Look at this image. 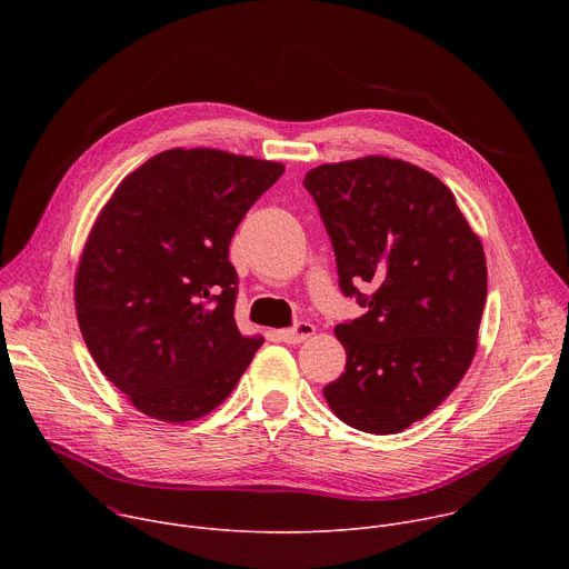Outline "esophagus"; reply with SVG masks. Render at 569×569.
I'll return each mask as SVG.
<instances>
[{
  "label": "esophagus",
  "instance_id": "esophagus-1",
  "mask_svg": "<svg viewBox=\"0 0 569 569\" xmlns=\"http://www.w3.org/2000/svg\"><path fill=\"white\" fill-rule=\"evenodd\" d=\"M310 336H315V327L310 321H297L292 329H283L279 331V340L286 345H301L306 342Z\"/></svg>",
  "mask_w": 569,
  "mask_h": 569
}]
</instances>
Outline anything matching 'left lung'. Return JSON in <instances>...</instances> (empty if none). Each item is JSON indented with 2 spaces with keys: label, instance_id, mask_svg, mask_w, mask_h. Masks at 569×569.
Wrapping results in <instances>:
<instances>
[{
  "label": "left lung",
  "instance_id": "1",
  "mask_svg": "<svg viewBox=\"0 0 569 569\" xmlns=\"http://www.w3.org/2000/svg\"><path fill=\"white\" fill-rule=\"evenodd\" d=\"M303 187L327 227L340 288L367 312L338 323L345 373L323 387L340 421L393 435L426 419L468 371L486 259L450 189L402 159L321 164ZM375 292L362 296L359 286Z\"/></svg>",
  "mask_w": 569,
  "mask_h": 569
}]
</instances>
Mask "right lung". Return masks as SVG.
Returning a JSON list of instances; mask_svg holds the SVG:
<instances>
[{
  "instance_id": "add662e5",
  "label": "right lung",
  "mask_w": 569,
  "mask_h": 569,
  "mask_svg": "<svg viewBox=\"0 0 569 569\" xmlns=\"http://www.w3.org/2000/svg\"><path fill=\"white\" fill-rule=\"evenodd\" d=\"M283 171L216 148H171L101 209L76 270V317L103 376L141 415H209L263 345L236 327L229 240Z\"/></svg>"
}]
</instances>
